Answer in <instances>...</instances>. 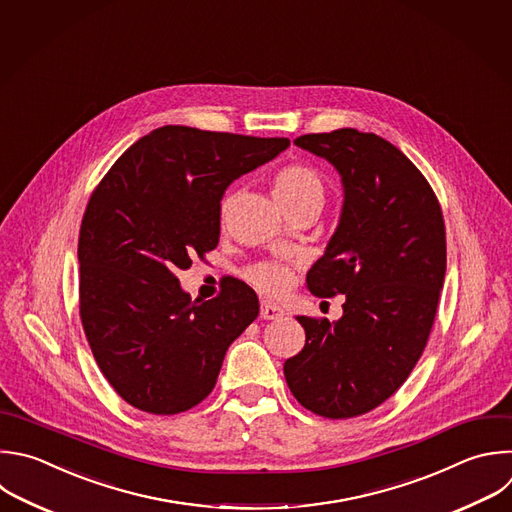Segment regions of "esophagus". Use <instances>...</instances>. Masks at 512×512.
Wrapping results in <instances>:
<instances>
[{
  "label": "esophagus",
  "mask_w": 512,
  "mask_h": 512,
  "mask_svg": "<svg viewBox=\"0 0 512 512\" xmlns=\"http://www.w3.org/2000/svg\"><path fill=\"white\" fill-rule=\"evenodd\" d=\"M261 319H281L285 313L281 307L269 303V301H261V309H259Z\"/></svg>",
  "instance_id": "obj_1"
}]
</instances>
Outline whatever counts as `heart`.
<instances>
[{"instance_id":"b5f03b06","label":"heart","mask_w":512,"mask_h":512,"mask_svg":"<svg viewBox=\"0 0 512 512\" xmlns=\"http://www.w3.org/2000/svg\"><path fill=\"white\" fill-rule=\"evenodd\" d=\"M273 195L283 207L303 203V201L323 203L325 183L315 168L301 162H291L275 173ZM227 205H229V197L223 199L221 213H225ZM249 277L255 283V287H259L263 293L271 297L283 295L293 283L291 269L285 263H277V261H265L255 265L249 271Z\"/></svg>"}]
</instances>
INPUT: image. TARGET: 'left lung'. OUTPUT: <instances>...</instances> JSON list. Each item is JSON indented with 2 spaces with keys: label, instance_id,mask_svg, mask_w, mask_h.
I'll return each instance as SVG.
<instances>
[{
  "label": "left lung",
  "instance_id": "8db88e82",
  "mask_svg": "<svg viewBox=\"0 0 512 512\" xmlns=\"http://www.w3.org/2000/svg\"><path fill=\"white\" fill-rule=\"evenodd\" d=\"M293 144L342 179V213L307 287L346 301L335 321L297 315L305 346L283 374L307 410L354 418L386 402L426 348L446 273L444 219L414 162L378 134L339 128Z\"/></svg>",
  "mask_w": 512,
  "mask_h": 512
}]
</instances>
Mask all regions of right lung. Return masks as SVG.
<instances>
[{
  "label": "right lung",
  "mask_w": 512,
  "mask_h": 512,
  "mask_svg": "<svg viewBox=\"0 0 512 512\" xmlns=\"http://www.w3.org/2000/svg\"><path fill=\"white\" fill-rule=\"evenodd\" d=\"M287 146V138L160 126L92 193L78 239L80 317L98 368L130 406L170 416L215 388L259 299L231 281L219 297L191 301L177 273L217 247L227 187Z\"/></svg>",
  "instance_id": "1"
}]
</instances>
